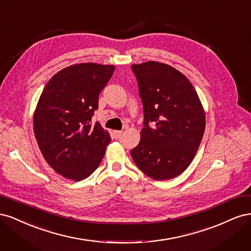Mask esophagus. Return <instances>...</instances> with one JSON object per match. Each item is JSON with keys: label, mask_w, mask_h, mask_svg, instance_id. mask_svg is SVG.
Wrapping results in <instances>:
<instances>
[{"label": "esophagus", "mask_w": 251, "mask_h": 251, "mask_svg": "<svg viewBox=\"0 0 251 251\" xmlns=\"http://www.w3.org/2000/svg\"><path fill=\"white\" fill-rule=\"evenodd\" d=\"M121 135H123V132H121V131H114L113 132V138L119 139L121 137Z\"/></svg>", "instance_id": "1"}]
</instances>
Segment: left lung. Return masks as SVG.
<instances>
[{"instance_id":"1","label":"left lung","mask_w":251,"mask_h":251,"mask_svg":"<svg viewBox=\"0 0 251 251\" xmlns=\"http://www.w3.org/2000/svg\"><path fill=\"white\" fill-rule=\"evenodd\" d=\"M143 107V127L131 155L155 180L179 176L191 164L205 130L203 107L191 83L175 68L147 62L132 65Z\"/></svg>"}]
</instances>
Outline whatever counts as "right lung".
<instances>
[{
  "label": "right lung",
  "mask_w": 251,
  "mask_h": 251,
  "mask_svg": "<svg viewBox=\"0 0 251 251\" xmlns=\"http://www.w3.org/2000/svg\"><path fill=\"white\" fill-rule=\"evenodd\" d=\"M115 67L85 63L60 70L45 86L33 116L34 135L51 168L74 181L100 166L110 134L92 116Z\"/></svg>",
  "instance_id": "right-lung-1"
}]
</instances>
